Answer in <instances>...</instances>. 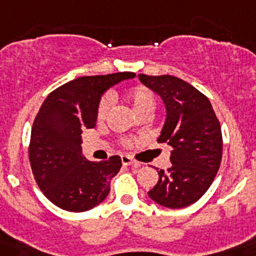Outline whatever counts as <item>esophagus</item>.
<instances>
[{"label": "esophagus", "instance_id": "obj_1", "mask_svg": "<svg viewBox=\"0 0 256 256\" xmlns=\"http://www.w3.org/2000/svg\"><path fill=\"white\" fill-rule=\"evenodd\" d=\"M122 164H126V166H138V164L130 156H122Z\"/></svg>", "mask_w": 256, "mask_h": 256}]
</instances>
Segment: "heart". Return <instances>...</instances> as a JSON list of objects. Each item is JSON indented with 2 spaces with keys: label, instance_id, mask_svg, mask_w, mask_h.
I'll list each match as a JSON object with an SVG mask.
<instances>
[{
  "label": "heart",
  "instance_id": "obj_1",
  "mask_svg": "<svg viewBox=\"0 0 256 256\" xmlns=\"http://www.w3.org/2000/svg\"><path fill=\"white\" fill-rule=\"evenodd\" d=\"M126 99H128V102H130V107L136 115H140L141 112H145V111L152 112L156 107V96H154L153 92L148 88H144V86L130 88L128 95H126ZM111 103H112L111 96H108V95L103 96L98 106V112H96L98 119L102 120L107 118L110 108H111Z\"/></svg>",
  "mask_w": 256,
  "mask_h": 256
}]
</instances>
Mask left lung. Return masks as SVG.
<instances>
[{
  "mask_svg": "<svg viewBox=\"0 0 256 256\" xmlns=\"http://www.w3.org/2000/svg\"><path fill=\"white\" fill-rule=\"evenodd\" d=\"M142 85L162 99L166 120L160 144L171 146L168 170H158V182L148 195L166 208L188 206L212 184L222 158L221 126L206 95L172 76L138 74Z\"/></svg>",
  "mask_w": 256,
  "mask_h": 256,
  "instance_id": "left-lung-1",
  "label": "left lung"
}]
</instances>
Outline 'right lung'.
<instances>
[{
  "label": "right lung",
  "instance_id": "add662e5",
  "mask_svg": "<svg viewBox=\"0 0 256 256\" xmlns=\"http://www.w3.org/2000/svg\"><path fill=\"white\" fill-rule=\"evenodd\" d=\"M134 76L124 72L76 78L54 90L40 107L31 130L30 164L39 188L58 208L85 212L108 196L122 160L112 156L108 161H88L82 130L95 126L102 95Z\"/></svg>",
  "mask_w": 256,
  "mask_h": 256
}]
</instances>
